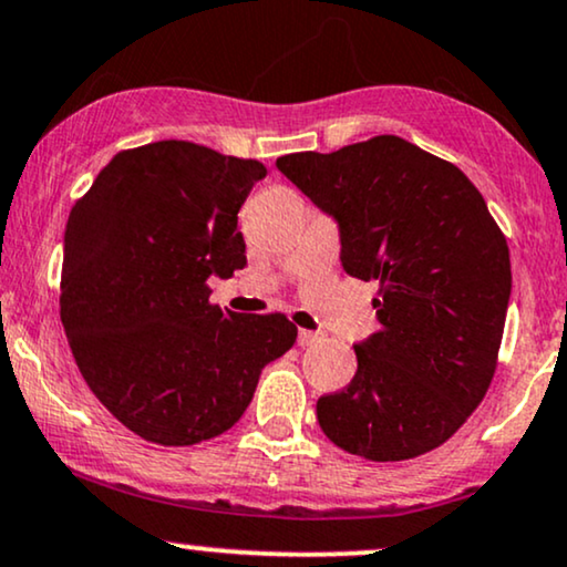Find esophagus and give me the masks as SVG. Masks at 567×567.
Masks as SVG:
<instances>
[{
  "label": "esophagus",
  "mask_w": 567,
  "mask_h": 567,
  "mask_svg": "<svg viewBox=\"0 0 567 567\" xmlns=\"http://www.w3.org/2000/svg\"><path fill=\"white\" fill-rule=\"evenodd\" d=\"M319 340V336L317 332H311V330H298V346H313Z\"/></svg>",
  "instance_id": "1"
}]
</instances>
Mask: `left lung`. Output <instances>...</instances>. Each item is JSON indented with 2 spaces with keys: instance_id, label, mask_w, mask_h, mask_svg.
<instances>
[{
  "instance_id": "left-lung-1",
  "label": "left lung",
  "mask_w": 567,
  "mask_h": 567,
  "mask_svg": "<svg viewBox=\"0 0 567 567\" xmlns=\"http://www.w3.org/2000/svg\"><path fill=\"white\" fill-rule=\"evenodd\" d=\"M277 168L338 221L340 261L380 285V330L353 346L357 374L317 401L343 452L401 462L465 425L496 372L513 271L486 200L454 163L393 134Z\"/></svg>"
}]
</instances>
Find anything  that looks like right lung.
I'll return each mask as SVG.
<instances>
[{
    "mask_svg": "<svg viewBox=\"0 0 567 567\" xmlns=\"http://www.w3.org/2000/svg\"><path fill=\"white\" fill-rule=\"evenodd\" d=\"M264 176L258 161L163 140L115 155L71 208L60 319L86 385L140 439L193 446L229 431L296 343L285 313L208 301L210 277L248 264L237 214Z\"/></svg>",
    "mask_w": 567,
    "mask_h": 567,
    "instance_id": "add662e5",
    "label": "right lung"
}]
</instances>
